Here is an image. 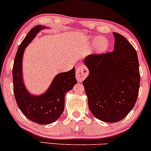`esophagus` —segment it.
Segmentation results:
<instances>
[{
    "label": "esophagus",
    "instance_id": "obj_1",
    "mask_svg": "<svg viewBox=\"0 0 151 151\" xmlns=\"http://www.w3.org/2000/svg\"><path fill=\"white\" fill-rule=\"evenodd\" d=\"M88 74H89V70L85 65H80L76 69V78L79 82H81L84 79H85Z\"/></svg>",
    "mask_w": 151,
    "mask_h": 151
}]
</instances>
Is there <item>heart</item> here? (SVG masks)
<instances>
[{
  "label": "heart",
  "instance_id": "heart-1",
  "mask_svg": "<svg viewBox=\"0 0 151 151\" xmlns=\"http://www.w3.org/2000/svg\"><path fill=\"white\" fill-rule=\"evenodd\" d=\"M95 50L97 52H104L107 50L109 47V42L105 37H98L95 41Z\"/></svg>",
  "mask_w": 151,
  "mask_h": 151
}]
</instances>
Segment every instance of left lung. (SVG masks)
Listing matches in <instances>:
<instances>
[{
    "instance_id": "left-lung-1",
    "label": "left lung",
    "mask_w": 151,
    "mask_h": 151,
    "mask_svg": "<svg viewBox=\"0 0 151 151\" xmlns=\"http://www.w3.org/2000/svg\"><path fill=\"white\" fill-rule=\"evenodd\" d=\"M114 51L90 55L84 62L89 74L83 81L91 112L96 119L115 123L133 108L140 86L137 52L125 37L113 32Z\"/></svg>"
}]
</instances>
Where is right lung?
<instances>
[{
	"label": "right lung",
	"mask_w": 151,
	"mask_h": 151,
	"mask_svg": "<svg viewBox=\"0 0 151 151\" xmlns=\"http://www.w3.org/2000/svg\"><path fill=\"white\" fill-rule=\"evenodd\" d=\"M45 26H35L19 46L13 68V91L19 109L24 116L38 124H50L57 121L65 109V96L77 84L75 69L59 73L50 87L41 95H33L26 89L22 79V57L25 47Z\"/></svg>",
	"instance_id": "add662e5"
}]
</instances>
